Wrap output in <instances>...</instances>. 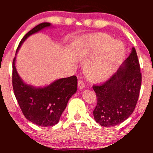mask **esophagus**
Listing matches in <instances>:
<instances>
[{
    "instance_id": "1",
    "label": "esophagus",
    "mask_w": 153,
    "mask_h": 153,
    "mask_svg": "<svg viewBox=\"0 0 153 153\" xmlns=\"http://www.w3.org/2000/svg\"><path fill=\"white\" fill-rule=\"evenodd\" d=\"M78 88L81 90H82V89H84L85 88V84H84V81L83 80L81 79L78 81Z\"/></svg>"
}]
</instances>
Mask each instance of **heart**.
I'll use <instances>...</instances> for the list:
<instances>
[{
	"instance_id": "obj_1",
	"label": "heart",
	"mask_w": 153,
	"mask_h": 153,
	"mask_svg": "<svg viewBox=\"0 0 153 153\" xmlns=\"http://www.w3.org/2000/svg\"><path fill=\"white\" fill-rule=\"evenodd\" d=\"M76 45L80 50L89 55H95L103 52L86 67L87 75L92 79L97 81L109 78L114 73L117 64L126 52L122 42L112 41L110 37L103 34L78 38Z\"/></svg>"
}]
</instances>
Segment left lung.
Masks as SVG:
<instances>
[{"label":"left lung","mask_w":153,"mask_h":153,"mask_svg":"<svg viewBox=\"0 0 153 153\" xmlns=\"http://www.w3.org/2000/svg\"><path fill=\"white\" fill-rule=\"evenodd\" d=\"M140 72L139 61L133 47L129 56L107 81L92 86L97 97L93 111L97 123L102 126H115L132 115L141 89Z\"/></svg>","instance_id":"left-lung-1"}]
</instances>
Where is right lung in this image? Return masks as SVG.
Masks as SVG:
<instances>
[{"label":"right lung","mask_w":153,"mask_h":153,"mask_svg":"<svg viewBox=\"0 0 153 153\" xmlns=\"http://www.w3.org/2000/svg\"><path fill=\"white\" fill-rule=\"evenodd\" d=\"M52 27L50 23L38 24L27 32L20 42L16 54L27 38L44 29ZM16 57L12 62V86L14 93L27 120L40 126L57 124L66 109L69 98L76 92L78 79L72 75L61 78L45 86H34L24 82L17 72Z\"/></svg>","instance_id":"right-lung-1"}]
</instances>
